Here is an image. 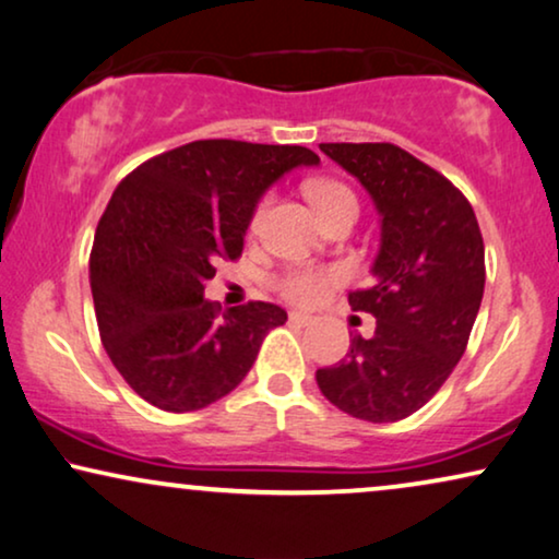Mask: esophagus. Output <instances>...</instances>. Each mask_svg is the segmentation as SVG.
Segmentation results:
<instances>
[{"label":"esophagus","mask_w":559,"mask_h":559,"mask_svg":"<svg viewBox=\"0 0 559 559\" xmlns=\"http://www.w3.org/2000/svg\"><path fill=\"white\" fill-rule=\"evenodd\" d=\"M288 322H294V324H301V326H307V324L314 322V317L307 314V311H292V314H288Z\"/></svg>","instance_id":"34e87169"}]
</instances>
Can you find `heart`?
Here are the masks:
<instances>
[{"instance_id": "obj_1", "label": "heart", "mask_w": 559, "mask_h": 559, "mask_svg": "<svg viewBox=\"0 0 559 559\" xmlns=\"http://www.w3.org/2000/svg\"><path fill=\"white\" fill-rule=\"evenodd\" d=\"M307 197L309 202L314 204L319 217H330L332 212L342 210V206H357L355 193L347 189L345 183L330 181V178H322V181H309L307 183ZM267 204L271 199H260L255 212H252L250 225L255 229L260 222H263ZM342 278L340 267H322V265H294L278 275L275 286L278 292L296 304H317L326 294V288L337 284Z\"/></svg>"}]
</instances>
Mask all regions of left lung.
I'll return each instance as SVG.
<instances>
[{
	"label": "left lung",
	"instance_id": "obj_1",
	"mask_svg": "<svg viewBox=\"0 0 559 559\" xmlns=\"http://www.w3.org/2000/svg\"><path fill=\"white\" fill-rule=\"evenodd\" d=\"M319 147L381 214L376 284L347 296L353 311L376 317V334H355L340 362L319 368V391L355 419H406L442 389L471 340L486 286L478 219L463 191L404 147Z\"/></svg>",
	"mask_w": 559,
	"mask_h": 559
}]
</instances>
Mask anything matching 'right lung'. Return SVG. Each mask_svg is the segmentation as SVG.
Listing matches in <instances>:
<instances>
[{
    "label": "right lung",
    "instance_id": "right-lung-1",
    "mask_svg": "<svg viewBox=\"0 0 559 559\" xmlns=\"http://www.w3.org/2000/svg\"><path fill=\"white\" fill-rule=\"evenodd\" d=\"M301 145L197 140L155 155L111 193L88 258L94 311L109 360L163 412H197L242 383L286 311L204 299L217 260L242 255L260 197L281 176L317 166Z\"/></svg>",
    "mask_w": 559,
    "mask_h": 559
}]
</instances>
